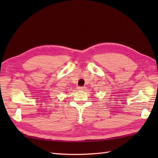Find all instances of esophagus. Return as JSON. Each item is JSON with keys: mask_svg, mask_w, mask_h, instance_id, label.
I'll list each match as a JSON object with an SVG mask.
<instances>
[{"mask_svg": "<svg viewBox=\"0 0 158 158\" xmlns=\"http://www.w3.org/2000/svg\"><path fill=\"white\" fill-rule=\"evenodd\" d=\"M85 86H79L78 88H77V89H78L79 90H84V89H85Z\"/></svg>", "mask_w": 158, "mask_h": 158, "instance_id": "esophagus-1", "label": "esophagus"}]
</instances>
